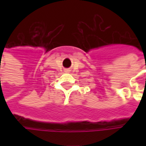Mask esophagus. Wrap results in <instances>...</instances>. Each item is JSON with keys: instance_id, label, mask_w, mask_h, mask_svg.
I'll use <instances>...</instances> for the list:
<instances>
[{"instance_id": "1", "label": "esophagus", "mask_w": 146, "mask_h": 146, "mask_svg": "<svg viewBox=\"0 0 146 146\" xmlns=\"http://www.w3.org/2000/svg\"><path fill=\"white\" fill-rule=\"evenodd\" d=\"M67 71H68V70H67Z\"/></svg>"}]
</instances>
